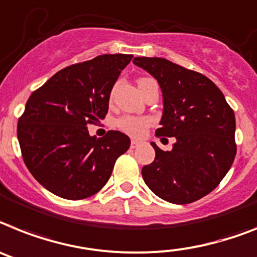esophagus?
Returning a JSON list of instances; mask_svg holds the SVG:
<instances>
[{"label":"esophagus","instance_id":"obj_1","mask_svg":"<svg viewBox=\"0 0 257 257\" xmlns=\"http://www.w3.org/2000/svg\"><path fill=\"white\" fill-rule=\"evenodd\" d=\"M140 144H141V142L137 141V140H132V142H131V148L136 149V148H137V146L140 145Z\"/></svg>","mask_w":257,"mask_h":257}]
</instances>
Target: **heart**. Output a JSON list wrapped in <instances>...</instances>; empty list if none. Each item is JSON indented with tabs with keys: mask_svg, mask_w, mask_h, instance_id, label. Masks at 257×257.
<instances>
[{
	"mask_svg": "<svg viewBox=\"0 0 257 257\" xmlns=\"http://www.w3.org/2000/svg\"><path fill=\"white\" fill-rule=\"evenodd\" d=\"M146 78L140 79L139 82ZM152 124V120L145 116H122L117 120L116 125L120 131L133 137H142L146 133V129Z\"/></svg>",
	"mask_w": 257,
	"mask_h": 257,
	"instance_id": "heart-1",
	"label": "heart"
}]
</instances>
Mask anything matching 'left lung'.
I'll use <instances>...</instances> for the list:
<instances>
[{
  "label": "left lung",
  "instance_id": "1",
  "mask_svg": "<svg viewBox=\"0 0 257 257\" xmlns=\"http://www.w3.org/2000/svg\"><path fill=\"white\" fill-rule=\"evenodd\" d=\"M133 64L161 86L163 113L155 135L176 139L171 152L152 142L155 159L142 167L144 182L165 201H196L221 183L234 162V111L201 73L161 57H136Z\"/></svg>",
  "mask_w": 257,
  "mask_h": 257
}]
</instances>
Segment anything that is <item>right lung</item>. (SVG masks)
I'll use <instances>...</instances> for the list:
<instances>
[{"instance_id":"right-lung-1","label":"right lung","mask_w":257,"mask_h":257,"mask_svg":"<svg viewBox=\"0 0 257 257\" xmlns=\"http://www.w3.org/2000/svg\"><path fill=\"white\" fill-rule=\"evenodd\" d=\"M132 55H100L56 73L31 94L18 120V141L29 171L45 189L68 200L95 195L116 159L131 146L118 131L90 136L87 124L108 112L111 90Z\"/></svg>"}]
</instances>
